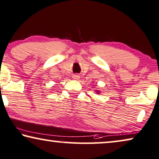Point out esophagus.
<instances>
[{
    "mask_svg": "<svg viewBox=\"0 0 159 159\" xmlns=\"http://www.w3.org/2000/svg\"><path fill=\"white\" fill-rule=\"evenodd\" d=\"M73 79H75V80H79V79H80V75H78V74L73 75Z\"/></svg>",
    "mask_w": 159,
    "mask_h": 159,
    "instance_id": "esophagus-1",
    "label": "esophagus"
}]
</instances>
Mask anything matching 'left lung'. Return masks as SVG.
Wrapping results in <instances>:
<instances>
[{
  "instance_id": "8db88e82",
  "label": "left lung",
  "mask_w": 159,
  "mask_h": 159,
  "mask_svg": "<svg viewBox=\"0 0 159 159\" xmlns=\"http://www.w3.org/2000/svg\"><path fill=\"white\" fill-rule=\"evenodd\" d=\"M96 92H97V93H99V90H97V91H96Z\"/></svg>"
}]
</instances>
